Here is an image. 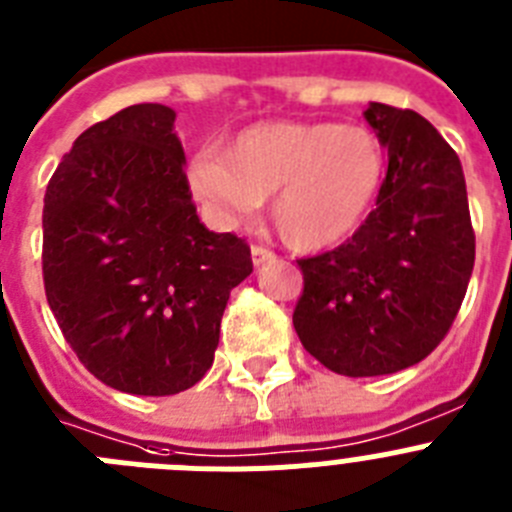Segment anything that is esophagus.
<instances>
[{"instance_id": "1", "label": "esophagus", "mask_w": 512, "mask_h": 512, "mask_svg": "<svg viewBox=\"0 0 512 512\" xmlns=\"http://www.w3.org/2000/svg\"><path fill=\"white\" fill-rule=\"evenodd\" d=\"M251 259H253V266H261V264H266V261L274 259V253H271L269 248H264V246H253L251 248Z\"/></svg>"}]
</instances>
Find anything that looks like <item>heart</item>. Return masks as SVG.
<instances>
[{"label":"heart","instance_id":"obj_1","mask_svg":"<svg viewBox=\"0 0 512 512\" xmlns=\"http://www.w3.org/2000/svg\"><path fill=\"white\" fill-rule=\"evenodd\" d=\"M384 179V148L372 130L336 122H259L235 135L223 158L189 169L197 197L225 217L271 200V223L295 251H325L364 223Z\"/></svg>","mask_w":512,"mask_h":512}]
</instances>
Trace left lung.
Here are the masks:
<instances>
[{
  "label": "left lung",
  "instance_id": "1",
  "mask_svg": "<svg viewBox=\"0 0 512 512\" xmlns=\"http://www.w3.org/2000/svg\"><path fill=\"white\" fill-rule=\"evenodd\" d=\"M364 117L390 156L377 210L343 246L297 261L305 289L292 315L302 346L346 377L423 361L449 333L474 269L454 148L413 110L369 102Z\"/></svg>",
  "mask_w": 512,
  "mask_h": 512
}]
</instances>
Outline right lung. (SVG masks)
Returning <instances> with one entry per match:
<instances>
[{"label":"right lung","mask_w":512,"mask_h":512,"mask_svg":"<svg viewBox=\"0 0 512 512\" xmlns=\"http://www.w3.org/2000/svg\"><path fill=\"white\" fill-rule=\"evenodd\" d=\"M166 104H133L74 140L45 189V297L79 361L128 395L164 397L215 359L251 248L197 217Z\"/></svg>","instance_id":"obj_1"}]
</instances>
